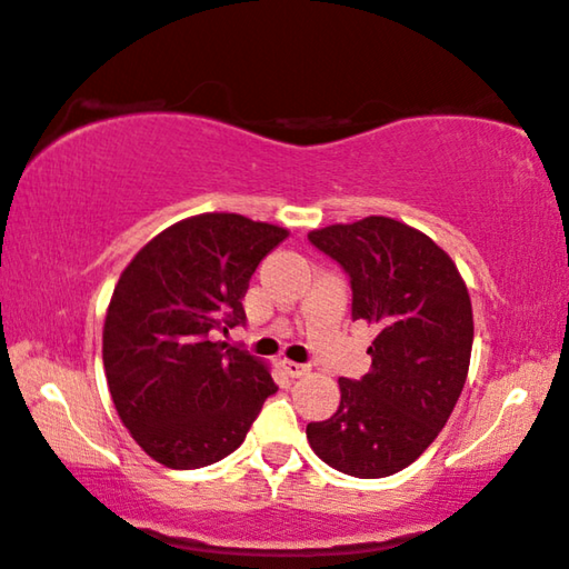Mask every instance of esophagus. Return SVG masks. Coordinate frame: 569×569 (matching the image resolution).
I'll list each match as a JSON object with an SVG mask.
<instances>
[{
  "label": "esophagus",
  "instance_id": "obj_1",
  "mask_svg": "<svg viewBox=\"0 0 569 569\" xmlns=\"http://www.w3.org/2000/svg\"><path fill=\"white\" fill-rule=\"evenodd\" d=\"M278 366H281V370L286 372L288 378H303L309 372L307 366H299V362H293V360H281Z\"/></svg>",
  "mask_w": 569,
  "mask_h": 569
}]
</instances>
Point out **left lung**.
Masks as SVG:
<instances>
[{
	"mask_svg": "<svg viewBox=\"0 0 569 569\" xmlns=\"http://www.w3.org/2000/svg\"><path fill=\"white\" fill-rule=\"evenodd\" d=\"M350 276L352 319L378 327L370 372L339 378V409L311 421L313 452L355 478H388L435 442L462 393L472 350L468 286L427 234L388 217L309 232Z\"/></svg>",
	"mask_w": 569,
	"mask_h": 569,
	"instance_id": "1",
	"label": "left lung"
}]
</instances>
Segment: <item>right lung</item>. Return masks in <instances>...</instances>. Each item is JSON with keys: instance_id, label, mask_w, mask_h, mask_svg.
Returning <instances> with one entry per match:
<instances>
[{"instance_id": "add662e5", "label": "right lung", "mask_w": 569, "mask_h": 569, "mask_svg": "<svg viewBox=\"0 0 569 569\" xmlns=\"http://www.w3.org/2000/svg\"><path fill=\"white\" fill-rule=\"evenodd\" d=\"M286 237L242 214H199L152 237L122 270L101 339L107 386L134 442L166 468L234 452L278 391L260 360L211 337L244 325L250 278Z\"/></svg>"}]
</instances>
